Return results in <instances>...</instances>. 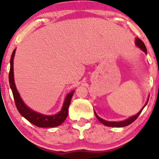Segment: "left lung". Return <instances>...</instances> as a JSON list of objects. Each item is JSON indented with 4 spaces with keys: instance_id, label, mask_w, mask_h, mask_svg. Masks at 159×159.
I'll use <instances>...</instances> for the list:
<instances>
[{
    "instance_id": "8db88e82",
    "label": "left lung",
    "mask_w": 159,
    "mask_h": 159,
    "mask_svg": "<svg viewBox=\"0 0 159 159\" xmlns=\"http://www.w3.org/2000/svg\"><path fill=\"white\" fill-rule=\"evenodd\" d=\"M135 44H136L137 46H138V48H140V49H141V50L143 51V52L145 53V54H147V48H146L145 45H144V43L141 41V40L139 39V38H136ZM148 100H149V98H148V99H147V103L145 104V105H144V106L142 107L141 110H140L139 112L138 113V114H137L136 115H134V116H131V117L128 118L127 120H124V121H120V122L106 121V120H105L102 119V118H100L99 116H98V115L96 114V113L95 112V111H94V113H95V115H96V118H97V119L99 120V122H101V123H102L103 125H106V126H111V127H124V126H126V125H130L131 123H132L133 122H134V120H135L138 117V116H139L140 113H141V111H143V109L144 108V107H145L146 105H147V102H148Z\"/></svg>"
}]
</instances>
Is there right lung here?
Segmentation results:
<instances>
[{"mask_svg":"<svg viewBox=\"0 0 159 159\" xmlns=\"http://www.w3.org/2000/svg\"><path fill=\"white\" fill-rule=\"evenodd\" d=\"M16 49L12 52V56L10 58V69L9 73V81H10V88L12 90V95H13L14 100L19 112L25 119L28 120L30 123L40 128H51L57 127L64 122L66 118L68 116V110L69 105H70L71 99L73 96L74 91L69 93L66 96L63 107L60 112L54 115H45L40 113L36 112L33 111L30 107L25 105L23 100L16 89L15 81H14V72H13V59L15 56Z\"/></svg>","mask_w":159,"mask_h":159,"instance_id":"1","label":"right lung"}]
</instances>
